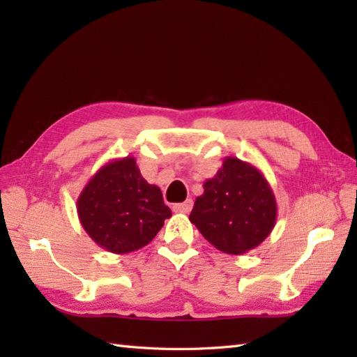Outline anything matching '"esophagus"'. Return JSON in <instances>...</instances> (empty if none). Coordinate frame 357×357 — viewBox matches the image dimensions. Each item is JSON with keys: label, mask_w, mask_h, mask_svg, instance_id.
Here are the masks:
<instances>
[{"label": "esophagus", "mask_w": 357, "mask_h": 357, "mask_svg": "<svg viewBox=\"0 0 357 357\" xmlns=\"http://www.w3.org/2000/svg\"><path fill=\"white\" fill-rule=\"evenodd\" d=\"M192 207H193V201L187 199L181 204H174L173 211H176V213H188V211L192 210Z\"/></svg>", "instance_id": "34e87169"}]
</instances>
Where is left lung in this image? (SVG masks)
<instances>
[{
  "mask_svg": "<svg viewBox=\"0 0 357 357\" xmlns=\"http://www.w3.org/2000/svg\"><path fill=\"white\" fill-rule=\"evenodd\" d=\"M278 207L268 181L250 162L227 156L215 178L204 183L190 222L227 255L253 250L271 233Z\"/></svg>",
  "mask_w": 357,
  "mask_h": 357,
  "instance_id": "left-lung-1",
  "label": "left lung"
}]
</instances>
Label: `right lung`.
Instances as JSON below:
<instances>
[{
    "label": "right lung",
    "mask_w": 357,
    "mask_h": 357,
    "mask_svg": "<svg viewBox=\"0 0 357 357\" xmlns=\"http://www.w3.org/2000/svg\"><path fill=\"white\" fill-rule=\"evenodd\" d=\"M77 210L95 244L115 255L147 245L172 216L159 187L142 178L133 156L102 165L82 188Z\"/></svg>",
    "instance_id": "right-lung-1"
}]
</instances>
